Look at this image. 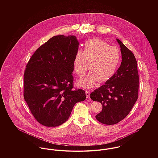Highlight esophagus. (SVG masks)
<instances>
[{"instance_id":"obj_1","label":"esophagus","mask_w":158,"mask_h":158,"mask_svg":"<svg viewBox=\"0 0 158 158\" xmlns=\"http://www.w3.org/2000/svg\"><path fill=\"white\" fill-rule=\"evenodd\" d=\"M90 94V90H86V97H87V98H89Z\"/></svg>"}]
</instances>
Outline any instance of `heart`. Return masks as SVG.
I'll list each match as a JSON object with an SVG mask.
<instances>
[{"instance_id":"obj_1","label":"heart","mask_w":158,"mask_h":158,"mask_svg":"<svg viewBox=\"0 0 158 158\" xmlns=\"http://www.w3.org/2000/svg\"><path fill=\"white\" fill-rule=\"evenodd\" d=\"M120 59V51L118 47L111 46L98 38L86 41L83 50H77L73 66L79 77L84 75L89 69V63L91 72L86 77L81 78L78 84L81 87L89 88L94 86L98 81H107L117 70Z\"/></svg>"}]
</instances>
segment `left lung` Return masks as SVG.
Returning a JSON list of instances; mask_svg holds the SVG:
<instances>
[{
  "mask_svg": "<svg viewBox=\"0 0 158 158\" xmlns=\"http://www.w3.org/2000/svg\"><path fill=\"white\" fill-rule=\"evenodd\" d=\"M122 53V63L117 71L104 85L93 91L90 98L102 105L96 119L105 125H114L125 118L138 97L137 63L133 52L117 39Z\"/></svg>",
  "mask_w": 158,
  "mask_h": 158,
  "instance_id": "8db88e82",
  "label": "left lung"
}]
</instances>
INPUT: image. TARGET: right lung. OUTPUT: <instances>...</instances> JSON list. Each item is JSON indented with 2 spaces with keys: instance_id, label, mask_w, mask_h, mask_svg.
<instances>
[{
  "instance_id": "add662e5",
  "label": "right lung",
  "mask_w": 158,
  "mask_h": 158,
  "mask_svg": "<svg viewBox=\"0 0 158 158\" xmlns=\"http://www.w3.org/2000/svg\"><path fill=\"white\" fill-rule=\"evenodd\" d=\"M79 43L75 36L58 35L40 46L24 72L23 97L35 119L45 127L67 121L83 89H73V60Z\"/></svg>"
}]
</instances>
